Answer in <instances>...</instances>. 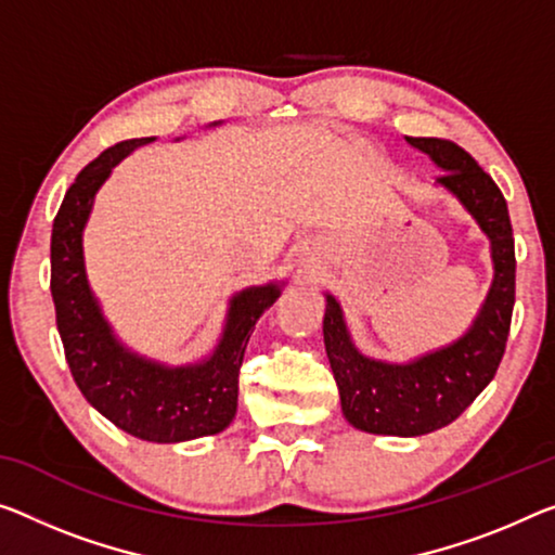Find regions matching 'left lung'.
<instances>
[{"label": "left lung", "mask_w": 555, "mask_h": 555, "mask_svg": "<svg viewBox=\"0 0 555 555\" xmlns=\"http://www.w3.org/2000/svg\"><path fill=\"white\" fill-rule=\"evenodd\" d=\"M404 139L444 170L437 176V183L462 203L489 237L493 280L474 325L456 343L404 364L362 354L349 337L343 307L325 295L322 332L345 420L354 429L385 437H422L437 431L481 395L504 357L516 300L514 230L504 193L454 141Z\"/></svg>", "instance_id": "obj_1"}]
</instances>
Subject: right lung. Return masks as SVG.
Masks as SVG:
<instances>
[{
    "label": "right lung",
    "instance_id": "add662e5",
    "mask_svg": "<svg viewBox=\"0 0 555 555\" xmlns=\"http://www.w3.org/2000/svg\"><path fill=\"white\" fill-rule=\"evenodd\" d=\"M151 141L156 139H131L106 149L66 191L51 230V297L66 362L87 402L131 437L176 444L218 434L233 422L245 347L255 322L280 297V285L237 293L228 307L223 337L198 364L168 366L118 343L89 287L81 235L93 195L111 168Z\"/></svg>",
    "mask_w": 555,
    "mask_h": 555
}]
</instances>
